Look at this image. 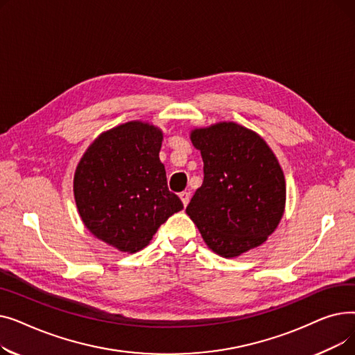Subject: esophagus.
I'll return each mask as SVG.
<instances>
[{
	"instance_id": "34e87169",
	"label": "esophagus",
	"mask_w": 355,
	"mask_h": 355,
	"mask_svg": "<svg viewBox=\"0 0 355 355\" xmlns=\"http://www.w3.org/2000/svg\"><path fill=\"white\" fill-rule=\"evenodd\" d=\"M180 198H181V201H182V204H184V207H187V204L190 202V193H189V191L180 193Z\"/></svg>"
}]
</instances>
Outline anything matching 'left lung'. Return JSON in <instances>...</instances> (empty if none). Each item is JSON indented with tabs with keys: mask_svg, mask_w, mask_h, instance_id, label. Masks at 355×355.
<instances>
[{
	"mask_svg": "<svg viewBox=\"0 0 355 355\" xmlns=\"http://www.w3.org/2000/svg\"><path fill=\"white\" fill-rule=\"evenodd\" d=\"M204 180L185 213L206 245L236 257L263 245L285 211V175L265 139L234 122L191 130Z\"/></svg>",
	"mask_w": 355,
	"mask_h": 355,
	"instance_id": "obj_1",
	"label": "left lung"
}]
</instances>
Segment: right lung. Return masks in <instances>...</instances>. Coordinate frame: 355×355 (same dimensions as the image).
<instances>
[{
	"label": "right lung",
	"instance_id": "add662e5",
	"mask_svg": "<svg viewBox=\"0 0 355 355\" xmlns=\"http://www.w3.org/2000/svg\"><path fill=\"white\" fill-rule=\"evenodd\" d=\"M162 130L130 121L101 134L76 166L73 193L87 230L121 252L144 249L182 210L159 161Z\"/></svg>",
	"mask_w": 355,
	"mask_h": 355
}]
</instances>
